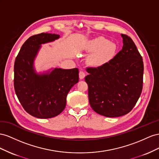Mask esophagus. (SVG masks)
<instances>
[{"instance_id": "1", "label": "esophagus", "mask_w": 159, "mask_h": 159, "mask_svg": "<svg viewBox=\"0 0 159 159\" xmlns=\"http://www.w3.org/2000/svg\"><path fill=\"white\" fill-rule=\"evenodd\" d=\"M84 76H85L84 72L83 71V70H80V71L79 72V78H80V79H83L84 78Z\"/></svg>"}]
</instances>
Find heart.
Masks as SVG:
<instances>
[{"label":"heart","instance_id":"b5f03b06","mask_svg":"<svg viewBox=\"0 0 159 159\" xmlns=\"http://www.w3.org/2000/svg\"><path fill=\"white\" fill-rule=\"evenodd\" d=\"M103 38L97 39L90 45L89 49L93 52L90 61L94 65L103 64L115 51V46Z\"/></svg>","mask_w":159,"mask_h":159}]
</instances>
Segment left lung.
Wrapping results in <instances>:
<instances>
[{
  "instance_id": "1",
  "label": "left lung",
  "mask_w": 159,
  "mask_h": 159,
  "mask_svg": "<svg viewBox=\"0 0 159 159\" xmlns=\"http://www.w3.org/2000/svg\"><path fill=\"white\" fill-rule=\"evenodd\" d=\"M123 47L108 62L87 69L90 105L98 114L119 117L129 113L141 94L144 65L133 40L121 34Z\"/></svg>"
}]
</instances>
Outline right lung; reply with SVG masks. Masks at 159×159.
Here are the masks:
<instances>
[{
    "label": "right lung",
    "instance_id": "add662e5",
    "mask_svg": "<svg viewBox=\"0 0 159 159\" xmlns=\"http://www.w3.org/2000/svg\"><path fill=\"white\" fill-rule=\"evenodd\" d=\"M60 36L40 33L32 36L22 44L14 65V87L24 109L34 117L49 119L65 109L66 96L79 82V69L55 68L51 72L38 74L34 60L42 44L52 42Z\"/></svg>",
    "mask_w": 159,
    "mask_h": 159
}]
</instances>
